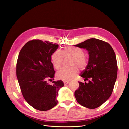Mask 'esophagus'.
Segmentation results:
<instances>
[{"instance_id":"obj_1","label":"esophagus","mask_w":129,"mask_h":129,"mask_svg":"<svg viewBox=\"0 0 129 129\" xmlns=\"http://www.w3.org/2000/svg\"><path fill=\"white\" fill-rule=\"evenodd\" d=\"M69 81H64V85H67V84H69Z\"/></svg>"}]
</instances>
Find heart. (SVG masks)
Segmentation results:
<instances>
[{
	"instance_id": "obj_1",
	"label": "heart",
	"mask_w": 129,
	"mask_h": 129,
	"mask_svg": "<svg viewBox=\"0 0 129 129\" xmlns=\"http://www.w3.org/2000/svg\"><path fill=\"white\" fill-rule=\"evenodd\" d=\"M71 56L70 65L71 67L64 68L57 72L56 77L59 80L69 81L79 73L80 70L84 69L88 64V60L85 56V52L78 47H65L61 51L56 50L51 55V61L55 69L58 70L63 64L64 57Z\"/></svg>"
}]
</instances>
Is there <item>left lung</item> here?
Here are the masks:
<instances>
[{"label":"left lung","mask_w":129,"mask_h":129,"mask_svg":"<svg viewBox=\"0 0 129 129\" xmlns=\"http://www.w3.org/2000/svg\"><path fill=\"white\" fill-rule=\"evenodd\" d=\"M85 49L89 56L85 69L80 74L88 82H79L74 92L79 104L90 109L101 106L110 97L116 82L117 65L116 55L108 43L91 38L74 45Z\"/></svg>","instance_id":"left-lung-1"}]
</instances>
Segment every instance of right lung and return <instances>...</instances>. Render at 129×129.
Returning <instances> with one entry per match:
<instances>
[{
  "instance_id": "add662e5",
  "label": "right lung",
  "mask_w": 129,
  "mask_h": 129,
  "mask_svg": "<svg viewBox=\"0 0 129 129\" xmlns=\"http://www.w3.org/2000/svg\"><path fill=\"white\" fill-rule=\"evenodd\" d=\"M58 45L40 40L27 42L19 53L16 76L21 92L27 103L37 110L46 111L55 106L58 90L64 86L61 80L52 82L55 71L51 61L52 52Z\"/></svg>"
}]
</instances>
